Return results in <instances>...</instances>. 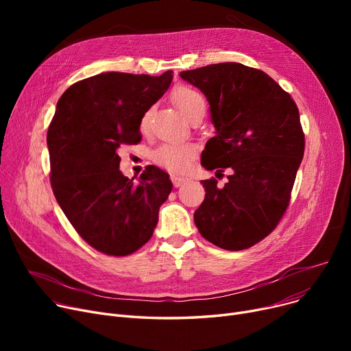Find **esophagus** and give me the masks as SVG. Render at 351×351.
<instances>
[{"label":"esophagus","instance_id":"esophagus-1","mask_svg":"<svg viewBox=\"0 0 351 351\" xmlns=\"http://www.w3.org/2000/svg\"><path fill=\"white\" fill-rule=\"evenodd\" d=\"M171 179H172V183H173L175 188H180V186L185 185V183L189 182L188 178H180V176H175V175H172Z\"/></svg>","mask_w":351,"mask_h":351}]
</instances>
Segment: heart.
<instances>
[{
    "label": "heart",
    "mask_w": 351,
    "mask_h": 351,
    "mask_svg": "<svg viewBox=\"0 0 351 351\" xmlns=\"http://www.w3.org/2000/svg\"><path fill=\"white\" fill-rule=\"evenodd\" d=\"M173 102L188 117V119H193L199 115L206 112V101L197 90L182 86L176 89L172 95ZM151 112H146L142 118L141 128L146 129L149 123ZM196 155V147L191 143H163L156 147L152 158L154 162L162 168L168 169L172 173H183L189 169V166Z\"/></svg>",
    "instance_id": "heart-1"
}]
</instances>
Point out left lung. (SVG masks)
<instances>
[{"label":"left lung","instance_id":"left-lung-1","mask_svg":"<svg viewBox=\"0 0 351 351\" xmlns=\"http://www.w3.org/2000/svg\"><path fill=\"white\" fill-rule=\"evenodd\" d=\"M204 92L216 134L202 152L208 171L232 173L223 188L202 180L195 225L206 241L243 250L265 239L286 212L304 154L299 109L261 69L222 62L179 73Z\"/></svg>","mask_w":351,"mask_h":351}]
</instances>
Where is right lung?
Returning a JSON list of instances; mask_svg holds the SVG:
<instances>
[{
    "instance_id": "obj_1",
    "label": "right lung",
    "mask_w": 351,
    "mask_h": 351,
    "mask_svg": "<svg viewBox=\"0 0 351 351\" xmlns=\"http://www.w3.org/2000/svg\"><path fill=\"white\" fill-rule=\"evenodd\" d=\"M160 77L105 72L71 85L47 134L51 186L84 241L109 256H126L154 234L169 175L147 166L135 183L119 171L118 149L141 141L143 115L168 90Z\"/></svg>"
}]
</instances>
